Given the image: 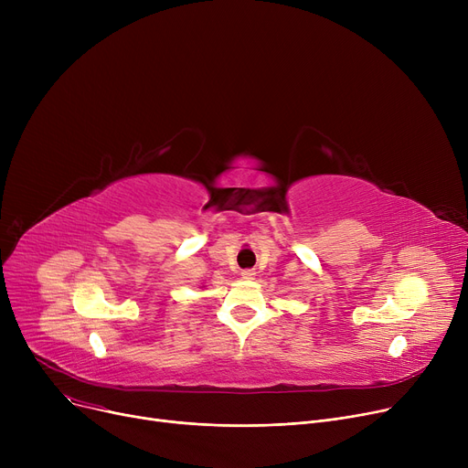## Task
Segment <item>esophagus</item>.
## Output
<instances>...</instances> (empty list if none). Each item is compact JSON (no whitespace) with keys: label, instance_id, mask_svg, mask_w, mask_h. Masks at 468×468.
Masks as SVG:
<instances>
[{"label":"esophagus","instance_id":"34e87169","mask_svg":"<svg viewBox=\"0 0 468 468\" xmlns=\"http://www.w3.org/2000/svg\"><path fill=\"white\" fill-rule=\"evenodd\" d=\"M254 275H256L254 269H242V271H240L242 279H254Z\"/></svg>","mask_w":468,"mask_h":468}]
</instances>
